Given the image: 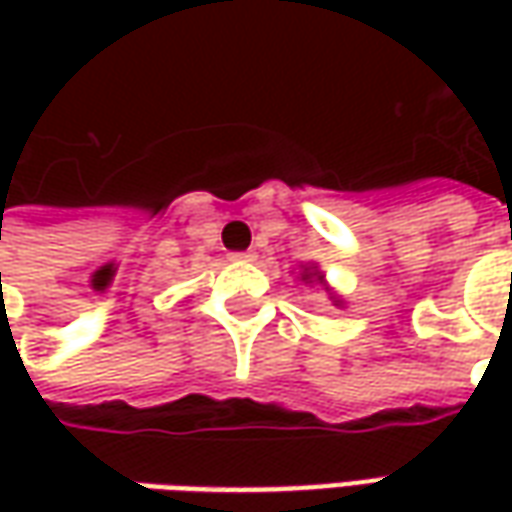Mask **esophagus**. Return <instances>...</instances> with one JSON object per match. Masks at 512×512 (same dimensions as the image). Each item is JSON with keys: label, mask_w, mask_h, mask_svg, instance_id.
I'll list each match as a JSON object with an SVG mask.
<instances>
[{"label": "esophagus", "mask_w": 512, "mask_h": 512, "mask_svg": "<svg viewBox=\"0 0 512 512\" xmlns=\"http://www.w3.org/2000/svg\"><path fill=\"white\" fill-rule=\"evenodd\" d=\"M233 262H253V253L250 250H242V253H230Z\"/></svg>", "instance_id": "1"}]
</instances>
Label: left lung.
Wrapping results in <instances>:
<instances>
[{
    "label": "left lung",
    "mask_w": 512,
    "mask_h": 512,
    "mask_svg": "<svg viewBox=\"0 0 512 512\" xmlns=\"http://www.w3.org/2000/svg\"><path fill=\"white\" fill-rule=\"evenodd\" d=\"M299 282H305V285H310V287L313 285L322 287V293H325L327 299L333 302V307H344V299L339 296V293H336V290H333V287L327 285L325 270H322L319 265H313V262H310V265L299 267Z\"/></svg>",
    "instance_id": "obj_1"
}]
</instances>
